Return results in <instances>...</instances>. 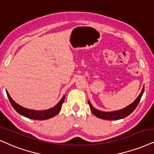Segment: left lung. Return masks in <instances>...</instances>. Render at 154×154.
Listing matches in <instances>:
<instances>
[{"mask_svg": "<svg viewBox=\"0 0 154 154\" xmlns=\"http://www.w3.org/2000/svg\"><path fill=\"white\" fill-rule=\"evenodd\" d=\"M144 92V86L142 88V91L139 96H138L137 98L129 106H126L124 109L119 110V111H111V112H104L100 111L99 110H97L91 104L90 101L88 100V104L90 106L91 111L96 116V117L100 118L101 119H106V120H119V119H123V118L129 116L133 111L135 110V109L137 107L138 103H139L140 100H141L142 95H143Z\"/></svg>", "mask_w": 154, "mask_h": 154, "instance_id": "1", "label": "left lung"}]
</instances>
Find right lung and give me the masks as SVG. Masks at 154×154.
Listing matches in <instances>:
<instances>
[{
    "mask_svg": "<svg viewBox=\"0 0 154 154\" xmlns=\"http://www.w3.org/2000/svg\"><path fill=\"white\" fill-rule=\"evenodd\" d=\"M6 94L8 97L9 100H10L11 105H12L13 107V109L16 110L19 114L25 117L33 119V120H45V119H51V118L56 116L60 112L62 107V104L64 102V100H65V96H63L61 98V100L59 101V103L57 104L56 106H54V108H52V109L48 110H43V111H35V110L26 109V108L18 105V103H16V102L12 99V98L11 97L10 95H9L8 92L7 91Z\"/></svg>",
    "mask_w": 154,
    "mask_h": 154,
    "instance_id": "obj_1",
    "label": "right lung"
}]
</instances>
